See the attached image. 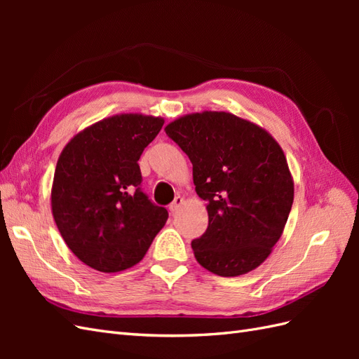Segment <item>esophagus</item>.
Returning a JSON list of instances; mask_svg holds the SVG:
<instances>
[{
    "label": "esophagus",
    "instance_id": "34e87169",
    "mask_svg": "<svg viewBox=\"0 0 359 359\" xmlns=\"http://www.w3.org/2000/svg\"><path fill=\"white\" fill-rule=\"evenodd\" d=\"M184 203V198H181V196H177L175 199H173V202L169 205V211L172 212V214H175L180 208H181V205Z\"/></svg>",
    "mask_w": 359,
    "mask_h": 359
}]
</instances>
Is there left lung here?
I'll return each instance as SVG.
<instances>
[{"instance_id":"left-lung-1","label":"left lung","mask_w":359,"mask_h":359,"mask_svg":"<svg viewBox=\"0 0 359 359\" xmlns=\"http://www.w3.org/2000/svg\"><path fill=\"white\" fill-rule=\"evenodd\" d=\"M193 165L206 201L208 227L191 243L210 273L236 277L273 252L293 203V178L283 149L265 128L231 112L203 111L165 127Z\"/></svg>"}]
</instances>
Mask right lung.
Here are the masks:
<instances>
[{"mask_svg":"<svg viewBox=\"0 0 359 359\" xmlns=\"http://www.w3.org/2000/svg\"><path fill=\"white\" fill-rule=\"evenodd\" d=\"M165 119L118 114L74 135L57 161L50 206L74 256L102 273L132 268L147 255L168 211L140 190L137 161Z\"/></svg>","mask_w":359,"mask_h":359,"instance_id":"add662e5","label":"right lung"}]
</instances>
